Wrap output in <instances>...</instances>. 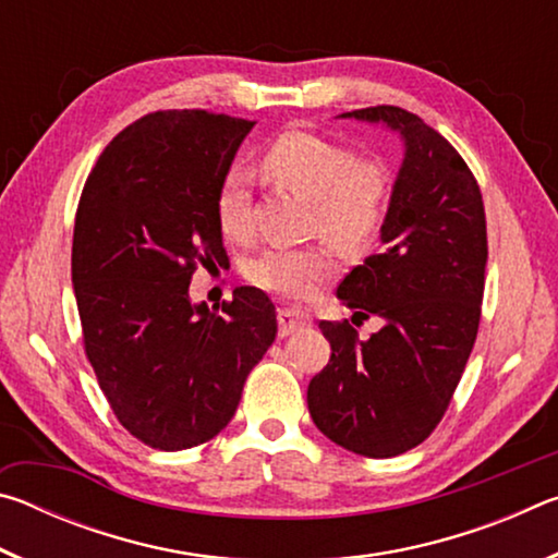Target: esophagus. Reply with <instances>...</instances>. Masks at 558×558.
<instances>
[{"mask_svg":"<svg viewBox=\"0 0 558 558\" xmlns=\"http://www.w3.org/2000/svg\"><path fill=\"white\" fill-rule=\"evenodd\" d=\"M278 325H280V337H288L292 332H300L310 325V315L300 313V310H290L282 307L278 313Z\"/></svg>","mask_w":558,"mask_h":558,"instance_id":"esophagus-1","label":"esophagus"}]
</instances>
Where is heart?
<instances>
[{"label": "heart", "mask_w": 558, "mask_h": 558, "mask_svg": "<svg viewBox=\"0 0 558 558\" xmlns=\"http://www.w3.org/2000/svg\"><path fill=\"white\" fill-rule=\"evenodd\" d=\"M260 169L272 182L307 196L315 223L347 245L369 241L379 229L389 202V177L376 159L356 157L352 147L313 130H282L263 147ZM221 233L243 241L251 233L248 174L231 167L214 196ZM339 270L332 245H272L245 260L243 276L253 286L282 298H313Z\"/></svg>", "instance_id": "1"}]
</instances>
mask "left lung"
<instances>
[{
  "label": "left lung",
  "mask_w": 558,
  "mask_h": 558,
  "mask_svg": "<svg viewBox=\"0 0 558 558\" xmlns=\"http://www.w3.org/2000/svg\"><path fill=\"white\" fill-rule=\"evenodd\" d=\"M342 116L401 130L405 157L381 253L337 288L354 317L384 327L362 342L349 319L319 323L332 356L307 386V409L337 446L393 458L436 430L465 372L483 313L485 204L465 159L418 116L396 106Z\"/></svg>",
  "instance_id": "8db88e82"
}]
</instances>
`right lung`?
<instances>
[{"mask_svg":"<svg viewBox=\"0 0 558 558\" xmlns=\"http://www.w3.org/2000/svg\"><path fill=\"white\" fill-rule=\"evenodd\" d=\"M253 125L199 108L149 112L83 184L71 253L83 352L120 426L149 448L219 436L278 335L258 288H235L221 313L189 302L196 270L226 266L214 196Z\"/></svg>","mask_w":558,"mask_h":558,"instance_id":"1","label":"right lung"}]
</instances>
